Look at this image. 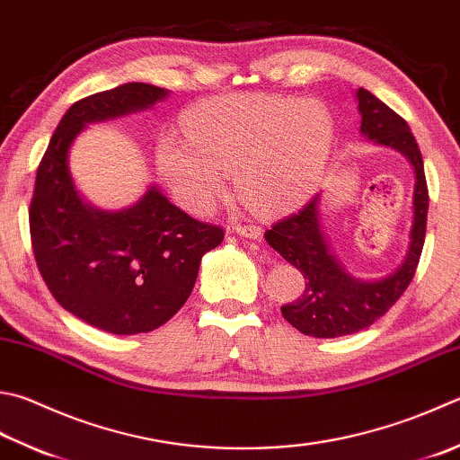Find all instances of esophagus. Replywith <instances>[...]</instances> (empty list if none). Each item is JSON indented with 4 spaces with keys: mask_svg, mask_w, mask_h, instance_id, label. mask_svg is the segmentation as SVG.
<instances>
[{
    "mask_svg": "<svg viewBox=\"0 0 460 460\" xmlns=\"http://www.w3.org/2000/svg\"><path fill=\"white\" fill-rule=\"evenodd\" d=\"M232 230L240 234V236H246V238H260V234H262V230H260V226H256V224H236V226H232Z\"/></svg>",
    "mask_w": 460,
    "mask_h": 460,
    "instance_id": "34e87169",
    "label": "esophagus"
}]
</instances>
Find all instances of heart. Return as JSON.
Here are the masks:
<instances>
[{"mask_svg": "<svg viewBox=\"0 0 460 460\" xmlns=\"http://www.w3.org/2000/svg\"><path fill=\"white\" fill-rule=\"evenodd\" d=\"M186 136H160L155 162L188 210L214 202L228 172L246 200L279 212L305 200L323 178L334 124L323 103L264 93L202 102L186 116Z\"/></svg>", "mask_w": 460, "mask_h": 460, "instance_id": "obj_1", "label": "heart"}]
</instances>
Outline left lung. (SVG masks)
<instances>
[{"instance_id": "1", "label": "left lung", "mask_w": 460, "mask_h": 460, "mask_svg": "<svg viewBox=\"0 0 460 460\" xmlns=\"http://www.w3.org/2000/svg\"><path fill=\"white\" fill-rule=\"evenodd\" d=\"M360 129L372 142L404 154L414 168V222L411 230V248L404 264L391 276L376 282L350 279L328 250L318 220V194L305 208L276 222L266 230L268 244L296 266L305 276V290L300 296L284 305V320L306 336L336 338L362 331L376 323L393 308L414 279L427 234L429 188L424 178L422 155L411 128L404 119L380 102L368 90H358Z\"/></svg>"}]
</instances>
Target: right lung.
<instances>
[{"instance_id":"right-lung-1","label":"right lung","mask_w":460,"mask_h":460,"mask_svg":"<svg viewBox=\"0 0 460 460\" xmlns=\"http://www.w3.org/2000/svg\"><path fill=\"white\" fill-rule=\"evenodd\" d=\"M170 92L124 84L77 100L58 124L38 166L30 234L51 296L111 334L150 332L184 306L202 256L224 240L218 224L196 220L152 186L136 206L108 214L75 194L67 150L85 124L148 108Z\"/></svg>"}]
</instances>
